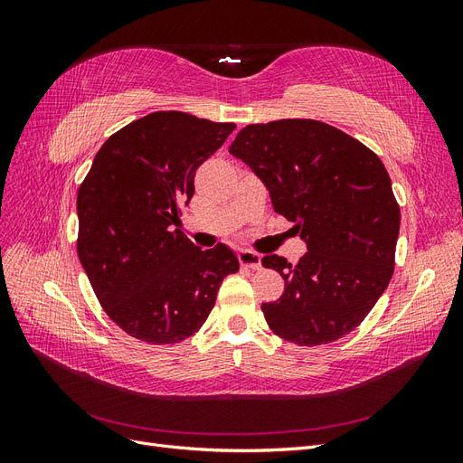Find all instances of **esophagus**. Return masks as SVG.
<instances>
[{"label": "esophagus", "mask_w": 463, "mask_h": 463, "mask_svg": "<svg viewBox=\"0 0 463 463\" xmlns=\"http://www.w3.org/2000/svg\"><path fill=\"white\" fill-rule=\"evenodd\" d=\"M237 257H240V262L241 266H247V269H259L260 266V255L255 253V250H249V249H241L240 253H237Z\"/></svg>", "instance_id": "34e87169"}]
</instances>
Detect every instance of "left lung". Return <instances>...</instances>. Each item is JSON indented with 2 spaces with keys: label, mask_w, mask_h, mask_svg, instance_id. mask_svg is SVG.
Here are the masks:
<instances>
[{
  "label": "left lung",
  "mask_w": 463,
  "mask_h": 463,
  "mask_svg": "<svg viewBox=\"0 0 463 463\" xmlns=\"http://www.w3.org/2000/svg\"><path fill=\"white\" fill-rule=\"evenodd\" d=\"M230 154L262 181L276 213L307 245L298 264L262 257L264 269L286 279L279 299L262 303L269 326L298 345L352 332L394 272L400 206L381 158L315 119L247 125Z\"/></svg>",
  "instance_id": "8db88e82"
}]
</instances>
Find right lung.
Listing matches in <instances>:
<instances>
[{
	"label": "right lung",
	"mask_w": 463,
	"mask_h": 463,
	"mask_svg": "<svg viewBox=\"0 0 463 463\" xmlns=\"http://www.w3.org/2000/svg\"><path fill=\"white\" fill-rule=\"evenodd\" d=\"M235 129L184 111H154L111 135L77 197V250L108 317L137 340L177 344L213 311L233 250L181 233L194 172Z\"/></svg>",
	"instance_id": "right-lung-1"
}]
</instances>
